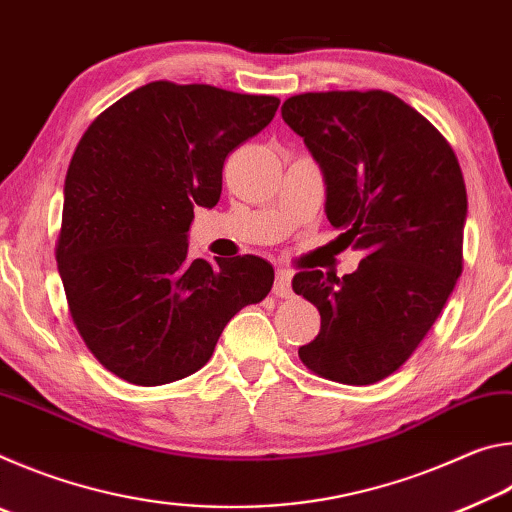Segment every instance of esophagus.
I'll return each instance as SVG.
<instances>
[{"instance_id":"34e87169","label":"esophagus","mask_w":512,"mask_h":512,"mask_svg":"<svg viewBox=\"0 0 512 512\" xmlns=\"http://www.w3.org/2000/svg\"><path fill=\"white\" fill-rule=\"evenodd\" d=\"M273 293L277 298H291V273L287 268H277L275 271V284H273Z\"/></svg>"}]
</instances>
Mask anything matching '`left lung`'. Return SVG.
<instances>
[{"instance_id":"obj_1","label":"left lung","mask_w":512,"mask_h":512,"mask_svg":"<svg viewBox=\"0 0 512 512\" xmlns=\"http://www.w3.org/2000/svg\"><path fill=\"white\" fill-rule=\"evenodd\" d=\"M282 119L325 173V212L343 248L366 255L343 277H293L320 314L298 357L329 381L375 384L415 352L463 273L461 164L429 119L384 90L296 94Z\"/></svg>"}]
</instances>
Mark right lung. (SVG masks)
I'll return each instance as SVG.
<instances>
[{
  "label": "right lung",
  "instance_id": "1",
  "mask_svg": "<svg viewBox=\"0 0 512 512\" xmlns=\"http://www.w3.org/2000/svg\"><path fill=\"white\" fill-rule=\"evenodd\" d=\"M280 99L153 81L92 121L69 162L56 262L69 316L103 368L162 386L210 361L230 318L262 302L273 266L189 257L194 207L221 198L223 162Z\"/></svg>",
  "mask_w": 512,
  "mask_h": 512
}]
</instances>
